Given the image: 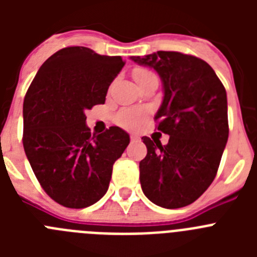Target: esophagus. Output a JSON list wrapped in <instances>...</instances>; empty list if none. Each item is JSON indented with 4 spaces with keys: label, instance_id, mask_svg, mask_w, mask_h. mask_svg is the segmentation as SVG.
<instances>
[{
    "label": "esophagus",
    "instance_id": "esophagus-1",
    "mask_svg": "<svg viewBox=\"0 0 257 257\" xmlns=\"http://www.w3.org/2000/svg\"><path fill=\"white\" fill-rule=\"evenodd\" d=\"M130 139H131V142H138V140H139V136L138 135H131L130 136Z\"/></svg>",
    "mask_w": 257,
    "mask_h": 257
}]
</instances>
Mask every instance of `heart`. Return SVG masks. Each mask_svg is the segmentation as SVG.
Here are the masks:
<instances>
[{"label":"heart","instance_id":"b5f03b06","mask_svg":"<svg viewBox=\"0 0 257 257\" xmlns=\"http://www.w3.org/2000/svg\"><path fill=\"white\" fill-rule=\"evenodd\" d=\"M133 76L134 78H135L136 82H138V85L144 82V81H147V79L157 78V76L153 72H151L149 69H145V68H135L133 72ZM144 117V110H140V109H126V110L119 113V115H118V122H119V124H122V126L133 128V127L138 126V124L143 121V118Z\"/></svg>","mask_w":257,"mask_h":257}]
</instances>
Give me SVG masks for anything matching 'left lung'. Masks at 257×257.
<instances>
[{"label": "left lung", "mask_w": 257, "mask_h": 257, "mask_svg": "<svg viewBox=\"0 0 257 257\" xmlns=\"http://www.w3.org/2000/svg\"><path fill=\"white\" fill-rule=\"evenodd\" d=\"M131 59L160 74L163 101L154 119L170 136L166 145L142 138L148 151L139 165L142 189L157 206L184 207L216 176L229 136L225 87L205 60L193 55L157 51Z\"/></svg>", "instance_id": "8db88e82"}]
</instances>
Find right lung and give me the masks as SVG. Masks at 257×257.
I'll use <instances>...</instances> for the list:
<instances>
[{
    "mask_svg": "<svg viewBox=\"0 0 257 257\" xmlns=\"http://www.w3.org/2000/svg\"><path fill=\"white\" fill-rule=\"evenodd\" d=\"M121 56L91 49L59 50L41 65L23 104V145L41 187L59 205L85 208L108 190L113 163L130 136L117 126L91 135L87 109L105 103L123 68Z\"/></svg>",
    "mask_w": 257,
    "mask_h": 257,
    "instance_id": "obj_1",
    "label": "right lung"
}]
</instances>
